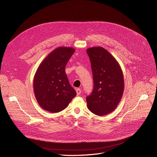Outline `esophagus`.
Returning a JSON list of instances; mask_svg holds the SVG:
<instances>
[{
    "instance_id": "34e87169",
    "label": "esophagus",
    "mask_w": 157,
    "mask_h": 157,
    "mask_svg": "<svg viewBox=\"0 0 157 157\" xmlns=\"http://www.w3.org/2000/svg\"><path fill=\"white\" fill-rule=\"evenodd\" d=\"M76 93H77L78 96H79L81 94V89H79V88H76Z\"/></svg>"
}]
</instances>
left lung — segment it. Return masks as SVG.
Segmentation results:
<instances>
[{
	"label": "left lung",
	"mask_w": 157,
	"mask_h": 157,
	"mask_svg": "<svg viewBox=\"0 0 157 157\" xmlns=\"http://www.w3.org/2000/svg\"><path fill=\"white\" fill-rule=\"evenodd\" d=\"M86 52L90 59L94 88L86 97L87 106L97 116L114 111L119 104L124 90V76L116 58L102 47H92Z\"/></svg>",
	"instance_id": "8db88e82"
}]
</instances>
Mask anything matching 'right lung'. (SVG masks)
I'll list each match as a JSON object with an SVG mask.
<instances>
[{
	"label": "right lung",
	"mask_w": 157,
	"mask_h": 157,
	"mask_svg": "<svg viewBox=\"0 0 157 157\" xmlns=\"http://www.w3.org/2000/svg\"><path fill=\"white\" fill-rule=\"evenodd\" d=\"M75 52L72 47L55 49L43 60L35 73V98L40 107L50 113L64 110L76 96L65 73L66 65Z\"/></svg>",
	"instance_id": "right-lung-1"
}]
</instances>
